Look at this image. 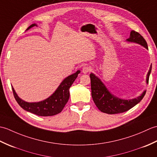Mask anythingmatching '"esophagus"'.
Segmentation results:
<instances>
[{
  "mask_svg": "<svg viewBox=\"0 0 157 157\" xmlns=\"http://www.w3.org/2000/svg\"><path fill=\"white\" fill-rule=\"evenodd\" d=\"M91 71V67L90 66L88 65H85L82 68V72L84 73H87Z\"/></svg>",
  "mask_w": 157,
  "mask_h": 157,
  "instance_id": "34e87169",
  "label": "esophagus"
}]
</instances>
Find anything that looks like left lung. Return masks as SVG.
I'll return each mask as SVG.
<instances>
[{"mask_svg":"<svg viewBox=\"0 0 157 157\" xmlns=\"http://www.w3.org/2000/svg\"><path fill=\"white\" fill-rule=\"evenodd\" d=\"M127 41L138 43L148 49V45L145 39L138 32L132 30ZM152 65H151L146 77V83H148ZM91 81L92 97L96 106L100 111L107 114H117L128 111L140 102L146 94V90L138 97L131 100H123L116 97L110 92L97 76L93 73L90 75Z\"/></svg>","mask_w":157,"mask_h":157,"instance_id":"obj_1","label":"left lung"}]
</instances>
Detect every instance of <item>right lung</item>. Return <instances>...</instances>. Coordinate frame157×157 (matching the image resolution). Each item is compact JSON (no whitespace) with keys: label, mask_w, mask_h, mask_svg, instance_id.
Here are the masks:
<instances>
[{"label":"right lung","mask_w":157,"mask_h":157,"mask_svg":"<svg viewBox=\"0 0 157 157\" xmlns=\"http://www.w3.org/2000/svg\"><path fill=\"white\" fill-rule=\"evenodd\" d=\"M37 26L35 23L29 25L26 30ZM80 71L78 70L75 73L63 79L57 89L53 94L44 101L38 102H28L23 101L16 94L14 88L12 87L14 97L19 106L28 112L34 113L38 116H52L61 113L65 107L69 98V88L77 78Z\"/></svg>","instance_id":"1"}]
</instances>
